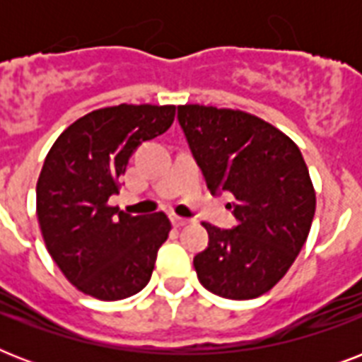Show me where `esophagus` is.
<instances>
[{
  "mask_svg": "<svg viewBox=\"0 0 362 362\" xmlns=\"http://www.w3.org/2000/svg\"><path fill=\"white\" fill-rule=\"evenodd\" d=\"M170 220H173V226L175 227H184V226H187V223H189V220H186V218H180V216H173V218H170Z\"/></svg>",
  "mask_w": 362,
  "mask_h": 362,
  "instance_id": "obj_1",
  "label": "esophagus"
}]
</instances>
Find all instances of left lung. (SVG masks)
I'll list each match as a JSON object with an SVG mask.
<instances>
[{
  "instance_id": "left-lung-1",
  "label": "left lung",
  "mask_w": 362,
  "mask_h": 362,
  "mask_svg": "<svg viewBox=\"0 0 362 362\" xmlns=\"http://www.w3.org/2000/svg\"><path fill=\"white\" fill-rule=\"evenodd\" d=\"M178 122L212 193L233 195L238 226L203 221L209 247L193 267L209 291L261 297L286 276L308 238L315 189L295 142L269 122L233 109L180 105Z\"/></svg>"
}]
</instances>
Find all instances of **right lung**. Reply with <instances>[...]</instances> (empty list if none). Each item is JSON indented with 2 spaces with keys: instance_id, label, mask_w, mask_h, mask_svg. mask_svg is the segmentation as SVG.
Returning a JSON list of instances; mask_svg holds the SVG:
<instances>
[{
  "instance_id": "right-lung-1",
  "label": "right lung",
  "mask_w": 362,
  "mask_h": 362,
  "mask_svg": "<svg viewBox=\"0 0 362 362\" xmlns=\"http://www.w3.org/2000/svg\"><path fill=\"white\" fill-rule=\"evenodd\" d=\"M175 105H116L88 112L47 153L37 180V220L54 263L84 295L120 300L152 276L170 221L165 212L125 214L110 206L135 148L163 135Z\"/></svg>"
}]
</instances>
